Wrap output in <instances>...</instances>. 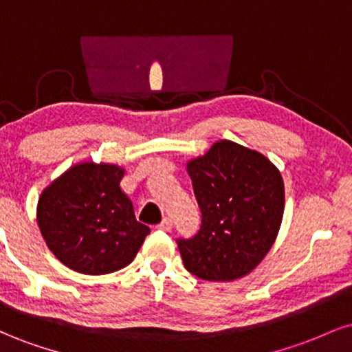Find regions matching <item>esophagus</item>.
Returning <instances> with one entry per match:
<instances>
[{
	"label": "esophagus",
	"instance_id": "obj_1",
	"mask_svg": "<svg viewBox=\"0 0 352 352\" xmlns=\"http://www.w3.org/2000/svg\"><path fill=\"white\" fill-rule=\"evenodd\" d=\"M155 228L162 230V232H170V230H172V220H170V218H164L162 223L157 225Z\"/></svg>",
	"mask_w": 352,
	"mask_h": 352
}]
</instances>
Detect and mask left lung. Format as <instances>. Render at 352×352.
Returning <instances> with one entry per match:
<instances>
[{
	"mask_svg": "<svg viewBox=\"0 0 352 352\" xmlns=\"http://www.w3.org/2000/svg\"><path fill=\"white\" fill-rule=\"evenodd\" d=\"M201 225L179 238L185 268L207 281H233L253 272L270 252L285 212L281 173L263 153L220 140L187 162Z\"/></svg>",
	"mask_w": 352,
	"mask_h": 352,
	"instance_id": "obj_1",
	"label": "left lung"
}]
</instances>
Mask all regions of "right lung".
<instances>
[{
    "instance_id": "right-lung-1",
    "label": "right lung",
    "mask_w": 352,
    "mask_h": 352,
    "mask_svg": "<svg viewBox=\"0 0 352 352\" xmlns=\"http://www.w3.org/2000/svg\"><path fill=\"white\" fill-rule=\"evenodd\" d=\"M124 168L80 162L43 190L36 208L41 235L52 254L84 274H106L135 258L147 225L135 220L134 205L120 188Z\"/></svg>"
}]
</instances>
